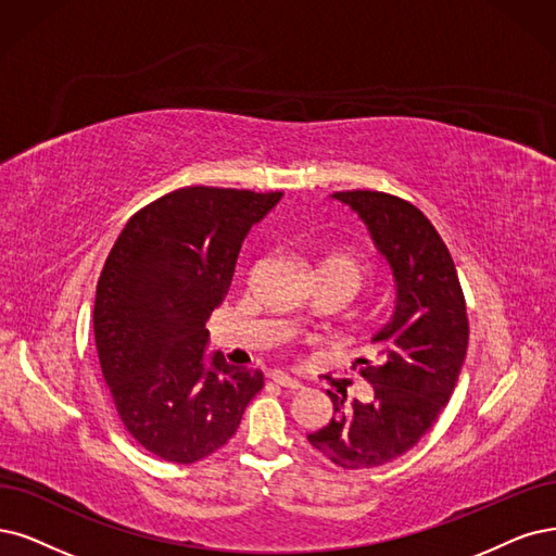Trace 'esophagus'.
<instances>
[{"instance_id": "esophagus-1", "label": "esophagus", "mask_w": 556, "mask_h": 556, "mask_svg": "<svg viewBox=\"0 0 556 556\" xmlns=\"http://www.w3.org/2000/svg\"><path fill=\"white\" fill-rule=\"evenodd\" d=\"M273 382H277V384H281V387H286V389H293V392H298V389H302V382H300V380L291 378L289 374H281V371H275V374H273Z\"/></svg>"}]
</instances>
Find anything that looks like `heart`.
<instances>
[{"mask_svg":"<svg viewBox=\"0 0 556 556\" xmlns=\"http://www.w3.org/2000/svg\"><path fill=\"white\" fill-rule=\"evenodd\" d=\"M318 273L351 281L353 289L357 291L366 277V263L353 252H332L320 261Z\"/></svg>","mask_w":556,"mask_h":556,"instance_id":"obj_1","label":"heart"}]
</instances>
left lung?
Segmentation results:
<instances>
[{
    "label": "left lung",
    "mask_w": 556,
    "mask_h": 556,
    "mask_svg": "<svg viewBox=\"0 0 556 556\" xmlns=\"http://www.w3.org/2000/svg\"><path fill=\"white\" fill-rule=\"evenodd\" d=\"M334 199L362 217L392 267L396 312L374 337L380 357L357 359L374 399L345 405V394L327 392L334 415L309 442L343 469H368L403 456L438 421L467 355L469 320L454 258L417 205L376 190Z\"/></svg>",
    "instance_id": "left-lung-1"
}]
</instances>
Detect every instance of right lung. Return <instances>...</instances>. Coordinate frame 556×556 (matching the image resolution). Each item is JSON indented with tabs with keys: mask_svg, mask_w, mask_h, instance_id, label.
Masks as SVG:
<instances>
[{
	"mask_svg": "<svg viewBox=\"0 0 556 556\" xmlns=\"http://www.w3.org/2000/svg\"><path fill=\"white\" fill-rule=\"evenodd\" d=\"M281 192L190 185L137 211L102 267L93 332L128 433L153 456L197 463L233 438L263 389L258 368L208 362V323L244 236Z\"/></svg>",
	"mask_w": 556,
	"mask_h": 556,
	"instance_id": "1",
	"label": "right lung"
}]
</instances>
